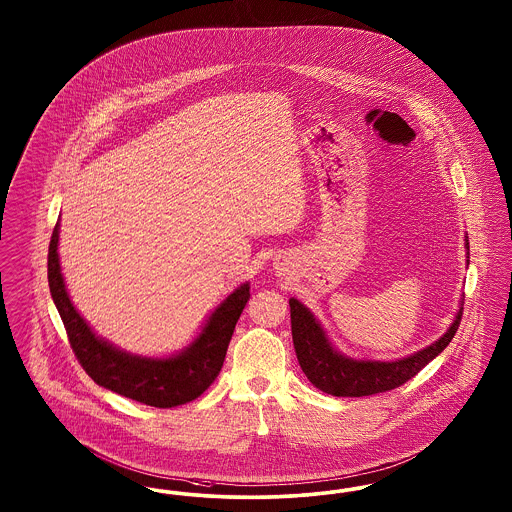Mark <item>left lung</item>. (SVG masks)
<instances>
[{"mask_svg": "<svg viewBox=\"0 0 512 512\" xmlns=\"http://www.w3.org/2000/svg\"><path fill=\"white\" fill-rule=\"evenodd\" d=\"M467 265H469V236H465ZM463 299L459 301V310L450 328L442 337H438L429 347L421 348L409 356L398 360H368L352 358L333 347L328 333L320 320L295 297L289 299L291 308V335L297 360L305 371L308 381L331 396H371L377 392H387L404 385L415 377L421 369L434 360L444 348L448 347L459 328L463 314Z\"/></svg>", "mask_w": 512, "mask_h": 512, "instance_id": "left-lung-1", "label": "left lung"}]
</instances>
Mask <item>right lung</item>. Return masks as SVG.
I'll use <instances>...</instances> for the list:
<instances>
[{
    "label": "right lung",
    "mask_w": 512,
    "mask_h": 512,
    "mask_svg": "<svg viewBox=\"0 0 512 512\" xmlns=\"http://www.w3.org/2000/svg\"><path fill=\"white\" fill-rule=\"evenodd\" d=\"M59 232L61 223L55 225L49 244V289L70 347L87 375L99 387L154 408H175L196 400L223 368L226 348L249 299V282L228 293L207 316L200 333L179 352L169 356L133 354L99 337L74 307L62 276Z\"/></svg>",
    "instance_id": "add662e5"
}]
</instances>
